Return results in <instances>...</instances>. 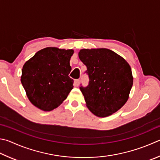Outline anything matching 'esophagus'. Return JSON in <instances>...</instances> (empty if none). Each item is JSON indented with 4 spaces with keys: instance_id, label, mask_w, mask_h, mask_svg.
Returning <instances> with one entry per match:
<instances>
[{
    "instance_id": "esophagus-1",
    "label": "esophagus",
    "mask_w": 160,
    "mask_h": 160,
    "mask_svg": "<svg viewBox=\"0 0 160 160\" xmlns=\"http://www.w3.org/2000/svg\"><path fill=\"white\" fill-rule=\"evenodd\" d=\"M80 80H75L74 81V86L78 87V86H79V85H80Z\"/></svg>"
}]
</instances>
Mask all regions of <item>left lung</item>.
Masks as SVG:
<instances>
[{
	"label": "left lung",
	"mask_w": 160,
	"mask_h": 160,
	"mask_svg": "<svg viewBox=\"0 0 160 160\" xmlns=\"http://www.w3.org/2000/svg\"><path fill=\"white\" fill-rule=\"evenodd\" d=\"M78 56L89 78V85L80 88L87 107L97 117L112 115L129 98L133 79L129 64L106 48L82 49Z\"/></svg>",
	"instance_id": "left-lung-1"
}]
</instances>
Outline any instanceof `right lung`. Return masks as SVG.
Segmentation results:
<instances>
[{
  "label": "right lung",
  "instance_id": "add662e5",
  "mask_svg": "<svg viewBox=\"0 0 160 160\" xmlns=\"http://www.w3.org/2000/svg\"><path fill=\"white\" fill-rule=\"evenodd\" d=\"M73 50L49 47L37 52L23 66L21 82L28 100L43 111L63 103L73 88L70 59Z\"/></svg>",
  "mask_w": 160,
  "mask_h": 160
}]
</instances>
